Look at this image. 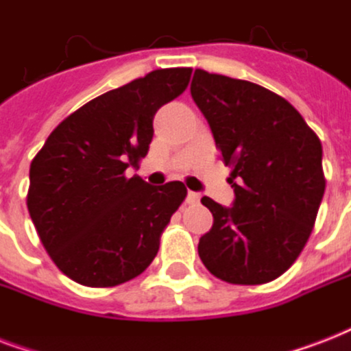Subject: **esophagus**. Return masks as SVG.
I'll use <instances>...</instances> for the list:
<instances>
[{
    "instance_id": "obj_1",
    "label": "esophagus",
    "mask_w": 351,
    "mask_h": 351,
    "mask_svg": "<svg viewBox=\"0 0 351 351\" xmlns=\"http://www.w3.org/2000/svg\"><path fill=\"white\" fill-rule=\"evenodd\" d=\"M187 204H197L198 200H200V195H198V193H195V191H187Z\"/></svg>"
}]
</instances>
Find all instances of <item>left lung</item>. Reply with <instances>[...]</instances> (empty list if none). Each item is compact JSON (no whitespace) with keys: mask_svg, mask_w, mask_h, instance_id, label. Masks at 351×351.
Masks as SVG:
<instances>
[{"mask_svg":"<svg viewBox=\"0 0 351 351\" xmlns=\"http://www.w3.org/2000/svg\"><path fill=\"white\" fill-rule=\"evenodd\" d=\"M191 96L233 169L234 191L230 208L202 198L213 228L200 237V261L230 284L271 282L315 224L326 189L321 140L289 101L245 80L197 69Z\"/></svg>","mask_w":351,"mask_h":351,"instance_id":"left-lung-1","label":"left lung"}]
</instances>
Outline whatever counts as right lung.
Here are the masks:
<instances>
[{"label":"right lung","instance_id":"1","mask_svg":"<svg viewBox=\"0 0 351 351\" xmlns=\"http://www.w3.org/2000/svg\"><path fill=\"white\" fill-rule=\"evenodd\" d=\"M191 69H158L98 96L47 138L30 164L27 208L60 271L90 288L138 277L187 195L125 175L153 140L160 107L186 90Z\"/></svg>","mask_w":351,"mask_h":351}]
</instances>
